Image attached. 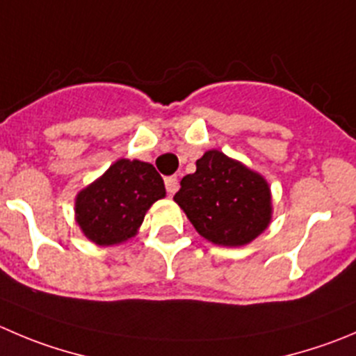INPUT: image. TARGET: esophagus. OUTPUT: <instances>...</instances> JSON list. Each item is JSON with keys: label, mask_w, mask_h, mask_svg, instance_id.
I'll return each instance as SVG.
<instances>
[{"label": "esophagus", "mask_w": 356, "mask_h": 356, "mask_svg": "<svg viewBox=\"0 0 356 356\" xmlns=\"http://www.w3.org/2000/svg\"><path fill=\"white\" fill-rule=\"evenodd\" d=\"M164 181H165V191H168L169 195H172L176 191H178V176H168Z\"/></svg>", "instance_id": "obj_1"}]
</instances>
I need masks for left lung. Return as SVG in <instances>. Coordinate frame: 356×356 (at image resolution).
<instances>
[{"label": "left lung", "mask_w": 356, "mask_h": 356, "mask_svg": "<svg viewBox=\"0 0 356 356\" xmlns=\"http://www.w3.org/2000/svg\"><path fill=\"white\" fill-rule=\"evenodd\" d=\"M195 168L181 178V188L175 194L195 231L215 245L253 241L270 220L266 180L218 150L206 152Z\"/></svg>", "instance_id": "8db88e82"}]
</instances>
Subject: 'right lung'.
Returning <instances> with one entry per match:
<instances>
[{
	"label": "right lung",
	"mask_w": 356,
	"mask_h": 356,
	"mask_svg": "<svg viewBox=\"0 0 356 356\" xmlns=\"http://www.w3.org/2000/svg\"><path fill=\"white\" fill-rule=\"evenodd\" d=\"M165 195L164 180L148 162L120 159L76 197V222L96 245L136 234L152 204Z\"/></svg>",
	"instance_id": "right-lung-1"
}]
</instances>
